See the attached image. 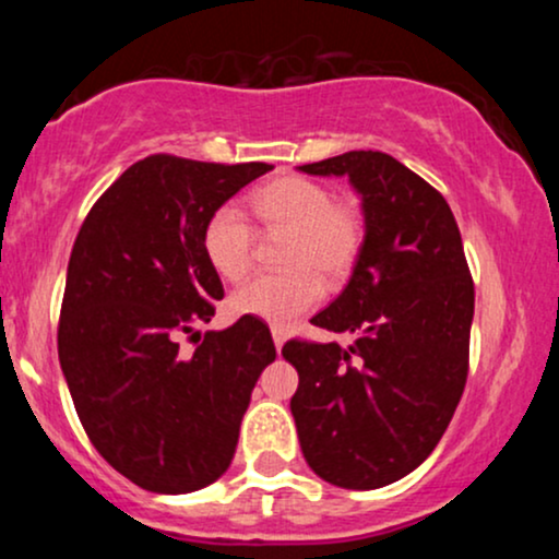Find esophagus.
<instances>
[{
	"label": "esophagus",
	"instance_id": "34e87169",
	"mask_svg": "<svg viewBox=\"0 0 559 559\" xmlns=\"http://www.w3.org/2000/svg\"><path fill=\"white\" fill-rule=\"evenodd\" d=\"M273 342H275V349H284V342H286V333L281 329H273Z\"/></svg>",
	"mask_w": 559,
	"mask_h": 559
}]
</instances>
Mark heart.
I'll return each mask as SVG.
<instances>
[{
	"label": "heart",
	"instance_id": "heart-1",
	"mask_svg": "<svg viewBox=\"0 0 559 559\" xmlns=\"http://www.w3.org/2000/svg\"><path fill=\"white\" fill-rule=\"evenodd\" d=\"M252 210L267 230H288L284 273H262L230 294V310L286 329L323 299L329 278H344L362 247V221L349 204L333 202L331 189L301 176L275 178L252 197ZM204 258L226 281H239L252 265L254 230L241 207L223 204L202 230Z\"/></svg>",
	"mask_w": 559,
	"mask_h": 559
}]
</instances>
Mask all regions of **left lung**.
Wrapping results in <instances>:
<instances>
[{
    "label": "left lung",
    "mask_w": 559,
    "mask_h": 559,
    "mask_svg": "<svg viewBox=\"0 0 559 559\" xmlns=\"http://www.w3.org/2000/svg\"><path fill=\"white\" fill-rule=\"evenodd\" d=\"M349 178L365 236L344 292L312 318L355 342H288L301 454L342 489H381L413 473L444 436L467 378L473 278L447 199L383 152L299 165Z\"/></svg>",
    "instance_id": "obj_1"
}]
</instances>
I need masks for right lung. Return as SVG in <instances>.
Segmentation results:
<instances>
[{"mask_svg": "<svg viewBox=\"0 0 559 559\" xmlns=\"http://www.w3.org/2000/svg\"><path fill=\"white\" fill-rule=\"evenodd\" d=\"M267 170L152 155L99 197L75 236L57 331L62 376L96 452L146 491H199L228 471L254 383L275 360L258 318L207 331L191 357L178 349L223 299L204 223Z\"/></svg>", "mask_w": 559, "mask_h": 559, "instance_id": "right-lung-1", "label": "right lung"}]
</instances>
